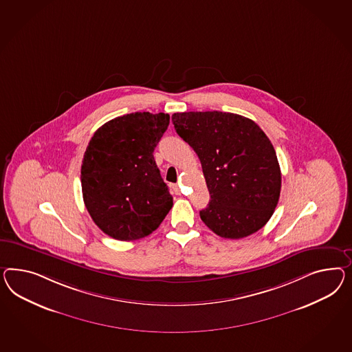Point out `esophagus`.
I'll return each instance as SVG.
<instances>
[{
  "mask_svg": "<svg viewBox=\"0 0 352 352\" xmlns=\"http://www.w3.org/2000/svg\"><path fill=\"white\" fill-rule=\"evenodd\" d=\"M173 190L175 192V195H181V188H179V186H178V184L173 186Z\"/></svg>",
  "mask_w": 352,
  "mask_h": 352,
  "instance_id": "1",
  "label": "esophagus"
}]
</instances>
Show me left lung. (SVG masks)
Returning a JSON list of instances; mask_svg holds the SVG:
<instances>
[{"label": "left lung", "instance_id": "obj_1", "mask_svg": "<svg viewBox=\"0 0 352 352\" xmlns=\"http://www.w3.org/2000/svg\"><path fill=\"white\" fill-rule=\"evenodd\" d=\"M171 122L200 159L210 193L201 220L230 239L263 228L282 186L276 150L263 129L242 115L221 111L175 113Z\"/></svg>", "mask_w": 352, "mask_h": 352}]
</instances>
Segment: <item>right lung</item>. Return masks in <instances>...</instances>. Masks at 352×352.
Here are the masks:
<instances>
[{
  "instance_id": "obj_1",
  "label": "right lung",
  "mask_w": 352,
  "mask_h": 352,
  "mask_svg": "<svg viewBox=\"0 0 352 352\" xmlns=\"http://www.w3.org/2000/svg\"><path fill=\"white\" fill-rule=\"evenodd\" d=\"M169 114L132 113L96 131L80 169L83 200L96 226L119 241L151 234L173 206L153 150Z\"/></svg>"
}]
</instances>
